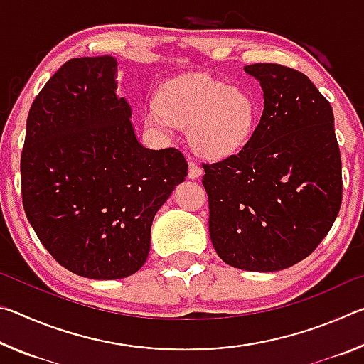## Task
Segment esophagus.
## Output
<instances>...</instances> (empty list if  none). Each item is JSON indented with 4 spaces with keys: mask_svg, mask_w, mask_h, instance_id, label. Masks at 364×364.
Returning <instances> with one entry per match:
<instances>
[{
    "mask_svg": "<svg viewBox=\"0 0 364 364\" xmlns=\"http://www.w3.org/2000/svg\"><path fill=\"white\" fill-rule=\"evenodd\" d=\"M202 173H204V171H202V168L199 167V165H197L196 162H193V160H191V162H189V171H188V176L191 178V180H197V178L202 176Z\"/></svg>",
    "mask_w": 364,
    "mask_h": 364,
    "instance_id": "1",
    "label": "esophagus"
}]
</instances>
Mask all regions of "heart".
I'll return each mask as SVG.
<instances>
[{"instance_id":"obj_1","label":"heart","mask_w":364,"mask_h":364,"mask_svg":"<svg viewBox=\"0 0 364 364\" xmlns=\"http://www.w3.org/2000/svg\"><path fill=\"white\" fill-rule=\"evenodd\" d=\"M147 120L160 128L191 127L189 141L197 154L223 159L250 139L257 107L247 91L207 75H188L165 86L147 110Z\"/></svg>"}]
</instances>
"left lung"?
Segmentation results:
<instances>
[{
  "label": "left lung",
  "mask_w": 364,
  "mask_h": 364,
  "mask_svg": "<svg viewBox=\"0 0 364 364\" xmlns=\"http://www.w3.org/2000/svg\"><path fill=\"white\" fill-rule=\"evenodd\" d=\"M244 70L262 85L263 114L241 151L202 164L208 232L231 267L279 271L310 255L341 210L334 114L305 73L264 63Z\"/></svg>",
  "instance_id": "obj_1"
}]
</instances>
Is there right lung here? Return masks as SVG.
<instances>
[{"label":"right lung","instance_id":"1","mask_svg":"<svg viewBox=\"0 0 364 364\" xmlns=\"http://www.w3.org/2000/svg\"><path fill=\"white\" fill-rule=\"evenodd\" d=\"M115 70L110 56L67 60L30 107L21 154L30 225L60 267L91 279L143 267L152 220L188 175L181 151L138 143Z\"/></svg>","mask_w":364,"mask_h":364}]
</instances>
